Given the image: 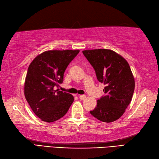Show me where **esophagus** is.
<instances>
[{
    "label": "esophagus",
    "instance_id": "obj_1",
    "mask_svg": "<svg viewBox=\"0 0 159 159\" xmlns=\"http://www.w3.org/2000/svg\"><path fill=\"white\" fill-rule=\"evenodd\" d=\"M79 98H80L81 100H84L86 98V96H85V95H80Z\"/></svg>",
    "mask_w": 159,
    "mask_h": 159
}]
</instances>
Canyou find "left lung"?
<instances>
[{
    "mask_svg": "<svg viewBox=\"0 0 159 159\" xmlns=\"http://www.w3.org/2000/svg\"><path fill=\"white\" fill-rule=\"evenodd\" d=\"M93 66L98 82L105 85V96L97 100L90 113L98 120L112 122L124 114L131 101L135 79L128 62L118 53L107 49L82 51Z\"/></svg>",
    "mask_w": 159,
    "mask_h": 159,
    "instance_id": "left-lung-1",
    "label": "left lung"
}]
</instances>
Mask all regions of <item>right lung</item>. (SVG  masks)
Here are the masks:
<instances>
[{
	"instance_id": "add662e5",
	"label": "right lung",
	"mask_w": 159,
	"mask_h": 159,
	"mask_svg": "<svg viewBox=\"0 0 159 159\" xmlns=\"http://www.w3.org/2000/svg\"><path fill=\"white\" fill-rule=\"evenodd\" d=\"M79 50H48L30 64L24 83V96L32 110L42 121L53 122L63 117L73 103V95L55 90L63 82L64 73Z\"/></svg>"
}]
</instances>
